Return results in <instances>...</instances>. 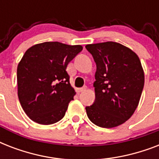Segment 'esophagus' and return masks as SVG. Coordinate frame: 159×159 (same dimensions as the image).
I'll return each instance as SVG.
<instances>
[{"mask_svg": "<svg viewBox=\"0 0 159 159\" xmlns=\"http://www.w3.org/2000/svg\"><path fill=\"white\" fill-rule=\"evenodd\" d=\"M87 89V87L85 86V87H83L78 88V89H77V92H78V93H81V92H83L84 91H86Z\"/></svg>", "mask_w": 159, "mask_h": 159, "instance_id": "obj_1", "label": "esophagus"}]
</instances>
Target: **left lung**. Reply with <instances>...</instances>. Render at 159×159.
I'll use <instances>...</instances> for the list:
<instances>
[{
    "instance_id": "1",
    "label": "left lung",
    "mask_w": 159,
    "mask_h": 159,
    "mask_svg": "<svg viewBox=\"0 0 159 159\" xmlns=\"http://www.w3.org/2000/svg\"><path fill=\"white\" fill-rule=\"evenodd\" d=\"M97 64L93 83L96 99L86 107L96 125L114 128L134 113L140 100L144 72L139 57L130 48L116 42L86 45Z\"/></svg>"
}]
</instances>
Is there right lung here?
Wrapping results in <instances>:
<instances>
[{
  "label": "right lung",
  "mask_w": 159,
  "mask_h": 159,
  "mask_svg": "<svg viewBox=\"0 0 159 159\" xmlns=\"http://www.w3.org/2000/svg\"><path fill=\"white\" fill-rule=\"evenodd\" d=\"M82 45L44 42L28 48L17 67L19 101L29 118L52 125L63 118L76 95L67 67Z\"/></svg>",
  "instance_id": "add662e5"
}]
</instances>
